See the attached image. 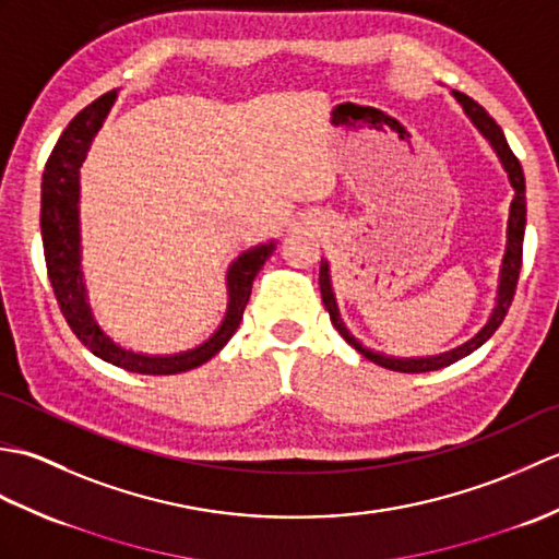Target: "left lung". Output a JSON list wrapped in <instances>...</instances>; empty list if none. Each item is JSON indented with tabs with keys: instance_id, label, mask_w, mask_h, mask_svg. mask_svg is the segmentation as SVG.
Segmentation results:
<instances>
[{
	"instance_id": "obj_1",
	"label": "left lung",
	"mask_w": 559,
	"mask_h": 559,
	"mask_svg": "<svg viewBox=\"0 0 559 559\" xmlns=\"http://www.w3.org/2000/svg\"><path fill=\"white\" fill-rule=\"evenodd\" d=\"M451 96L461 105L463 112L471 120V124L478 129L483 134V139L488 141L490 148L495 151V156L500 158L502 168L507 173V180L514 189L512 204H509V218H507V245H504V257L500 264V276H497V295H495V305L490 310L488 322H485L476 336H471L466 343L461 346L437 353V355H418V358H396V355H386L367 348L360 338H355L350 334V329L346 326L338 310V300L334 293V283H331V266L329 259H322L319 264V290H322V300L324 307L329 310L331 324L338 331V334L346 338L350 346L358 350L360 355H365L367 360H372L377 365L386 367V370L394 372H432V370H442V367L456 362L461 358H466L473 350H478L485 341H488L497 329H500L502 319L509 312V305L514 300V290H516V281H519V271H521V252H524V230H526V180H524V170H521V163L516 160V156L509 148L504 132L500 129L492 117L485 112L483 105H478L473 98H468L466 93L451 91Z\"/></svg>"
}]
</instances>
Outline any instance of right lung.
<instances>
[{"label":"right lung","instance_id":"right-lung-1","mask_svg":"<svg viewBox=\"0 0 559 559\" xmlns=\"http://www.w3.org/2000/svg\"><path fill=\"white\" fill-rule=\"evenodd\" d=\"M117 91L105 93L83 108L59 136L57 146L47 158L40 187V235L45 249L47 276H50L55 298L59 302L67 324L96 358L122 367L136 374H180L209 362L213 355L225 348L242 322V312L252 293V283L259 269L266 264L278 240H266L237 254L225 271V293L228 305L218 329L201 341L199 346L180 353L151 355L132 350L110 336L88 298V283L83 273L81 247V165L88 156L93 139L108 120Z\"/></svg>","mask_w":559,"mask_h":559}]
</instances>
